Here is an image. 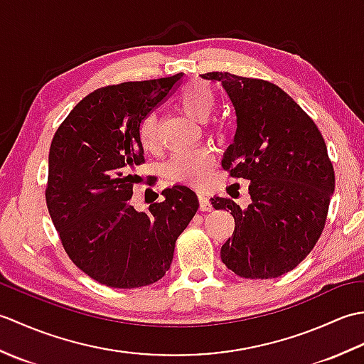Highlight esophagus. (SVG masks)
<instances>
[{
	"mask_svg": "<svg viewBox=\"0 0 364 364\" xmlns=\"http://www.w3.org/2000/svg\"><path fill=\"white\" fill-rule=\"evenodd\" d=\"M198 203H200V211H211L213 210L210 198L203 194H198Z\"/></svg>",
	"mask_w": 364,
	"mask_h": 364,
	"instance_id": "34e87169",
	"label": "esophagus"
}]
</instances>
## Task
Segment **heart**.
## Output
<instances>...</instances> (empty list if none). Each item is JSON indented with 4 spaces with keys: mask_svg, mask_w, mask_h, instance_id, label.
I'll return each instance as SVG.
<instances>
[{
    "mask_svg": "<svg viewBox=\"0 0 364 364\" xmlns=\"http://www.w3.org/2000/svg\"><path fill=\"white\" fill-rule=\"evenodd\" d=\"M215 95L214 90L205 81L188 82L178 97V107L189 119L205 123L211 117L215 109ZM139 141L145 150L154 149L158 142V120L156 115L149 114L139 127ZM213 166V154L206 149H192L183 150L172 154L166 166L164 173L172 181H180L191 184V186H200L210 176Z\"/></svg>",
    "mask_w": 364,
    "mask_h": 364,
    "instance_id": "obj_1",
    "label": "heart"
}]
</instances>
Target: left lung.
<instances>
[{"mask_svg": "<svg viewBox=\"0 0 364 364\" xmlns=\"http://www.w3.org/2000/svg\"><path fill=\"white\" fill-rule=\"evenodd\" d=\"M236 112L233 142L222 167L249 180L250 205L213 197L215 210H230L235 231L220 258L244 278H277L304 261L326 225L335 172L314 122L275 84L211 72Z\"/></svg>", "mask_w": 364, "mask_h": 364, "instance_id": "1", "label": "left lung"}]
</instances>
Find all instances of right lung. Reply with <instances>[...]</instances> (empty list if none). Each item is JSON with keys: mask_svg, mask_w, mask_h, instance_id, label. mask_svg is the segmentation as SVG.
I'll return each mask as SVG.
<instances>
[{"mask_svg": "<svg viewBox=\"0 0 364 364\" xmlns=\"http://www.w3.org/2000/svg\"><path fill=\"white\" fill-rule=\"evenodd\" d=\"M183 73L122 82L84 97L56 131L48 156L46 206L68 257L98 283L119 289L161 280L175 242L198 210L183 184L146 211L131 205L144 162L139 127Z\"/></svg>", "mask_w": 364, "mask_h": 364, "instance_id": "add662e5", "label": "right lung"}]
</instances>
